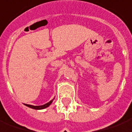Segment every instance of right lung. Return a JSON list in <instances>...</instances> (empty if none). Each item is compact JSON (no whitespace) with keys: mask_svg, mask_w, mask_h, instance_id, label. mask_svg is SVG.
<instances>
[{"mask_svg":"<svg viewBox=\"0 0 132 132\" xmlns=\"http://www.w3.org/2000/svg\"><path fill=\"white\" fill-rule=\"evenodd\" d=\"M53 100L50 101L49 102H47L45 104H43V105H40V106H33V105H30V104H26V106H28V107H30L32 109H43L46 108L47 106H49L50 105V104L53 102Z\"/></svg>","mask_w":132,"mask_h":132,"instance_id":"obj_1","label":"right lung"}]
</instances>
